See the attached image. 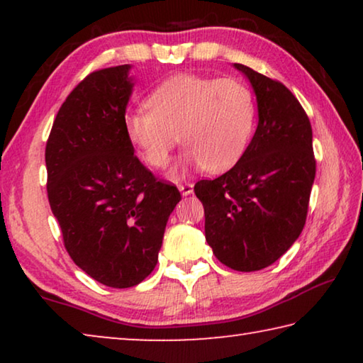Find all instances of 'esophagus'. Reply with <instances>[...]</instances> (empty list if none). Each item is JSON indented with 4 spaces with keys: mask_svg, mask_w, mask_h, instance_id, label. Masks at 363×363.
<instances>
[{
    "mask_svg": "<svg viewBox=\"0 0 363 363\" xmlns=\"http://www.w3.org/2000/svg\"><path fill=\"white\" fill-rule=\"evenodd\" d=\"M179 192L182 195H190L194 192V184L192 182H186V184H179Z\"/></svg>",
    "mask_w": 363,
    "mask_h": 363,
    "instance_id": "1",
    "label": "esophagus"
}]
</instances>
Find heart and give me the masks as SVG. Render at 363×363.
Returning a JSON list of instances; mask_svg holds the SVG:
<instances>
[{"mask_svg":"<svg viewBox=\"0 0 363 363\" xmlns=\"http://www.w3.org/2000/svg\"><path fill=\"white\" fill-rule=\"evenodd\" d=\"M147 108L125 118V131L140 158L164 168L179 143L186 145L171 176L187 168L223 173L247 150L256 126V99L237 78L171 77L147 97Z\"/></svg>","mask_w":363,"mask_h":363,"instance_id":"b5f03b06","label":"heart"}]
</instances>
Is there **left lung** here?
Instances as JSON below:
<instances>
[{"mask_svg":"<svg viewBox=\"0 0 363 363\" xmlns=\"http://www.w3.org/2000/svg\"><path fill=\"white\" fill-rule=\"evenodd\" d=\"M257 102L250 145L223 176L195 184L205 208V237L227 267L253 272L285 255L303 232L315 177L312 128L291 91L247 65Z\"/></svg>","mask_w":363,"mask_h":363,"instance_id":"8db88e82","label":"left lung"}]
</instances>
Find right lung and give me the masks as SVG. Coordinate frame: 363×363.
<instances>
[{
	"label": "right lung",
	"instance_id": "add662e5",
	"mask_svg": "<svg viewBox=\"0 0 363 363\" xmlns=\"http://www.w3.org/2000/svg\"><path fill=\"white\" fill-rule=\"evenodd\" d=\"M131 65L89 73L59 108L46 143L48 199L67 253L89 277L130 288L157 266L179 203L134 155L125 131Z\"/></svg>",
	"mask_w": 363,
	"mask_h": 363
}]
</instances>
